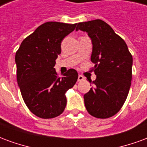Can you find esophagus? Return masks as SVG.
<instances>
[{
    "mask_svg": "<svg viewBox=\"0 0 147 147\" xmlns=\"http://www.w3.org/2000/svg\"><path fill=\"white\" fill-rule=\"evenodd\" d=\"M83 80H84V77H83V76L80 75V76H78V82H81V81H83Z\"/></svg>",
    "mask_w": 147,
    "mask_h": 147,
    "instance_id": "34e87169",
    "label": "esophagus"
}]
</instances>
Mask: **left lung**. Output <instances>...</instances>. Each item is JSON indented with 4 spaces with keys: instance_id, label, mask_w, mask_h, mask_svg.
Listing matches in <instances>:
<instances>
[{
    "instance_id": "1",
    "label": "left lung",
    "mask_w": 147,
    "mask_h": 147,
    "mask_svg": "<svg viewBox=\"0 0 147 147\" xmlns=\"http://www.w3.org/2000/svg\"><path fill=\"white\" fill-rule=\"evenodd\" d=\"M76 30L86 31L91 38V62L97 78L94 86L84 94L87 112L96 118L105 119L122 108L129 92L132 77V56L126 42L102 20L82 22Z\"/></svg>"
}]
</instances>
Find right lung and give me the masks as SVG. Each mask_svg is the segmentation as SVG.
Returning a JSON list of instances; mask_svg holds the SVG:
<instances>
[{
	"mask_svg": "<svg viewBox=\"0 0 147 147\" xmlns=\"http://www.w3.org/2000/svg\"><path fill=\"white\" fill-rule=\"evenodd\" d=\"M76 25L45 23L24 39L16 51V76L21 94L29 110L40 118H54L64 112L65 93L78 80L73 68L62 76L54 68L62 40Z\"/></svg>",
	"mask_w": 147,
	"mask_h": 147,
	"instance_id": "obj_1",
	"label": "right lung"
}]
</instances>
